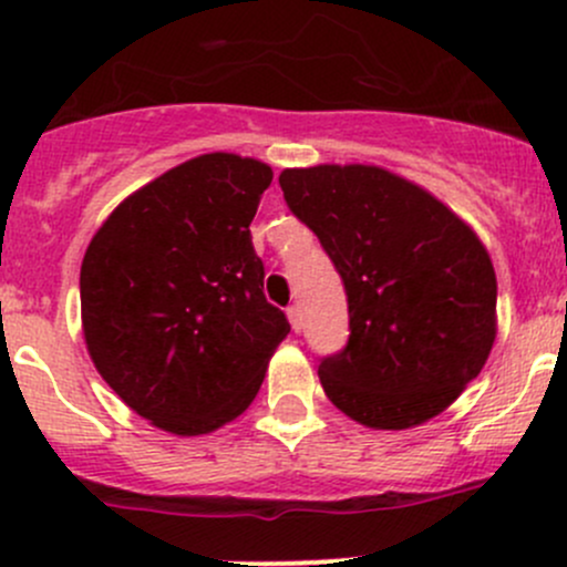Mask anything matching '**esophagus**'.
<instances>
[{"instance_id":"34e87169","label":"esophagus","mask_w":567,"mask_h":567,"mask_svg":"<svg viewBox=\"0 0 567 567\" xmlns=\"http://www.w3.org/2000/svg\"><path fill=\"white\" fill-rule=\"evenodd\" d=\"M288 320H290V326H293L296 333L301 331V307H298V303H290L288 307Z\"/></svg>"}]
</instances>
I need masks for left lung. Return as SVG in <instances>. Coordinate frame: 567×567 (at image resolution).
<instances>
[{"label":"left lung","mask_w":567,"mask_h":567,"mask_svg":"<svg viewBox=\"0 0 567 567\" xmlns=\"http://www.w3.org/2000/svg\"><path fill=\"white\" fill-rule=\"evenodd\" d=\"M279 185L347 290L350 341L317 369L333 406L374 431L444 412L497 333L495 269L474 228L382 166L285 169Z\"/></svg>","instance_id":"obj_1"}]
</instances>
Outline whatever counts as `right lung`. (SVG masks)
<instances>
[{
    "instance_id": "add662e5",
    "label": "right lung",
    "mask_w": 567,
    "mask_h": 567,
    "mask_svg": "<svg viewBox=\"0 0 567 567\" xmlns=\"http://www.w3.org/2000/svg\"><path fill=\"white\" fill-rule=\"evenodd\" d=\"M271 177L264 161L198 155L123 198L85 250L93 365L161 431L202 435L236 420L290 333L266 301L250 236Z\"/></svg>"
}]
</instances>
